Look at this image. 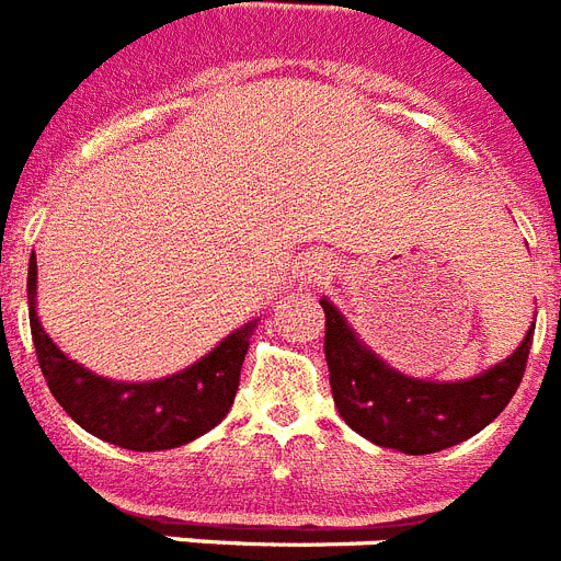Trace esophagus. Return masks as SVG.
Segmentation results:
<instances>
[{"label": "esophagus", "instance_id": "obj_1", "mask_svg": "<svg viewBox=\"0 0 561 561\" xmlns=\"http://www.w3.org/2000/svg\"><path fill=\"white\" fill-rule=\"evenodd\" d=\"M302 271H299V276H302L305 282H319V279H324V276H328V273H331V259L324 256V253H313V256H308L302 262Z\"/></svg>", "mask_w": 561, "mask_h": 561}]
</instances>
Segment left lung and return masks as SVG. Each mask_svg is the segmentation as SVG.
Instances as JSON below:
<instances>
[{"label": "left lung", "instance_id": "1", "mask_svg": "<svg viewBox=\"0 0 561 561\" xmlns=\"http://www.w3.org/2000/svg\"><path fill=\"white\" fill-rule=\"evenodd\" d=\"M324 359L339 416L382 448L422 456L454 448L488 427L519 388L528 365L534 328L513 356L465 382H425L388 368L362 345L345 317L328 299Z\"/></svg>", "mask_w": 561, "mask_h": 561}]
</instances>
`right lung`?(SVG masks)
<instances>
[{"label": "right lung", "mask_w": 561, "mask_h": 561, "mask_svg": "<svg viewBox=\"0 0 561 561\" xmlns=\"http://www.w3.org/2000/svg\"><path fill=\"white\" fill-rule=\"evenodd\" d=\"M27 313L42 376L54 399L79 427L125 450H171L208 433L230 411L239 374L256 322L230 333L225 342L187 370L159 382H111L68 359L36 317V256L27 267Z\"/></svg>", "instance_id": "obj_1"}]
</instances>
